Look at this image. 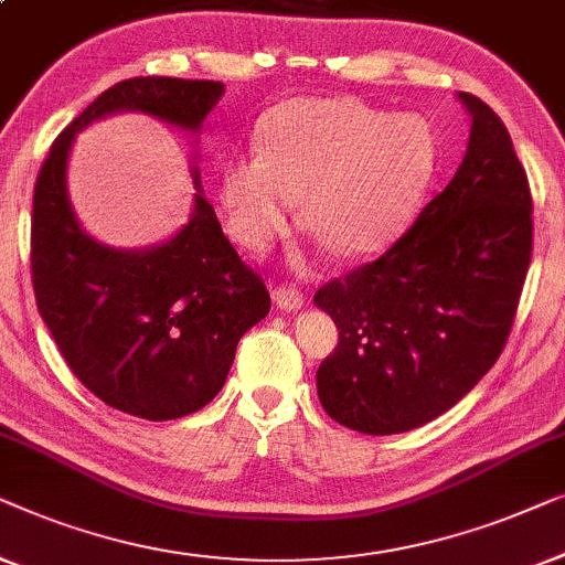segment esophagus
<instances>
[{
    "label": "esophagus",
    "instance_id": "esophagus-1",
    "mask_svg": "<svg viewBox=\"0 0 565 565\" xmlns=\"http://www.w3.org/2000/svg\"><path fill=\"white\" fill-rule=\"evenodd\" d=\"M274 301L276 307L284 309V312H299V309L305 307V297H301V291L291 289V286H279V289H274Z\"/></svg>",
    "mask_w": 565,
    "mask_h": 565
}]
</instances>
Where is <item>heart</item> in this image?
Wrapping results in <instances>:
<instances>
[{"mask_svg": "<svg viewBox=\"0 0 565 565\" xmlns=\"http://www.w3.org/2000/svg\"><path fill=\"white\" fill-rule=\"evenodd\" d=\"M256 153L222 166L217 202L230 237L266 250L301 220L345 258L371 256L415 217L440 169L438 130L425 115L353 97H297L256 125Z\"/></svg>", "mask_w": 565, "mask_h": 565, "instance_id": "b5f03b06", "label": "heart"}]
</instances>
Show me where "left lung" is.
Returning a JSON list of instances; mask_svg holds the SVG:
<instances>
[{
	"label": "left lung",
	"instance_id": "left-lung-1",
	"mask_svg": "<svg viewBox=\"0 0 565 565\" xmlns=\"http://www.w3.org/2000/svg\"><path fill=\"white\" fill-rule=\"evenodd\" d=\"M471 117L456 177L384 256L322 286L340 343L317 369L335 423L365 435L430 423L479 384L510 338L532 253V196L494 109Z\"/></svg>",
	"mask_w": 565,
	"mask_h": 565
}]
</instances>
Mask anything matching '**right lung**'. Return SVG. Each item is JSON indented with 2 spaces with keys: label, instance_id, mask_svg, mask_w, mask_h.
Instances as JSON below:
<instances>
[{
  "label": "right lung",
  "instance_id": "right-lung-1",
  "mask_svg": "<svg viewBox=\"0 0 565 565\" xmlns=\"http://www.w3.org/2000/svg\"><path fill=\"white\" fill-rule=\"evenodd\" d=\"M222 82L138 76L99 94L55 138L33 196L38 312L76 379L109 407L163 423L202 409L225 384L237 340L271 309L206 202L196 153L189 222L163 243L115 248L86 233L68 200L76 135L142 113L196 142Z\"/></svg>",
  "mask_w": 565,
  "mask_h": 565
}]
</instances>
